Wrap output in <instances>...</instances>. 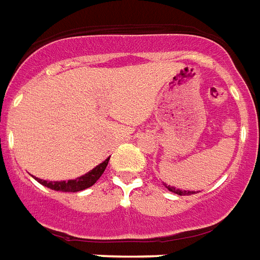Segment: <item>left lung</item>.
Segmentation results:
<instances>
[{
  "instance_id": "1",
  "label": "left lung",
  "mask_w": 260,
  "mask_h": 260,
  "mask_svg": "<svg viewBox=\"0 0 260 260\" xmlns=\"http://www.w3.org/2000/svg\"><path fill=\"white\" fill-rule=\"evenodd\" d=\"M168 189H169L170 192H173V193H177V195H192V193H195V191H181V189H177V188L174 187H170V185H166V184H164Z\"/></svg>"
}]
</instances>
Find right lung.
<instances>
[{"label": "right lung", "mask_w": 260, "mask_h": 260, "mask_svg": "<svg viewBox=\"0 0 260 260\" xmlns=\"http://www.w3.org/2000/svg\"><path fill=\"white\" fill-rule=\"evenodd\" d=\"M110 159L109 156L108 159H105L102 164H99L98 166H95L94 169L90 170L88 173H86L84 176H80V177L75 178V180H68V181H46V180H41V178H35L38 183L42 184L45 187L50 188V189H54V191H61V192H79L86 189V188H90L91 185H94L102 174H104L106 166H108V162Z\"/></svg>", "instance_id": "1"}]
</instances>
